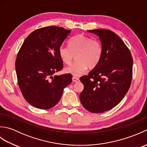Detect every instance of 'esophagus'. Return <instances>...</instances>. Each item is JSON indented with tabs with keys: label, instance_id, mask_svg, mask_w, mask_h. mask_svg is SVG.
<instances>
[{
	"label": "esophagus",
	"instance_id": "1",
	"mask_svg": "<svg viewBox=\"0 0 147 147\" xmlns=\"http://www.w3.org/2000/svg\"><path fill=\"white\" fill-rule=\"evenodd\" d=\"M72 80H73V82H78L79 81H80V79L78 78L74 77V76L73 77V78H72Z\"/></svg>",
	"mask_w": 147,
	"mask_h": 147
}]
</instances>
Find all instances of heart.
Instances as JSON below:
<instances>
[{
  "label": "heart",
  "mask_w": 147,
  "mask_h": 147,
  "mask_svg": "<svg viewBox=\"0 0 147 147\" xmlns=\"http://www.w3.org/2000/svg\"><path fill=\"white\" fill-rule=\"evenodd\" d=\"M103 48L98 40L83 34L71 38L69 41V47L61 45L59 55L65 64H70L74 55L77 61L65 68V71L74 76H80L85 73L88 67H95L102 58Z\"/></svg>",
  "instance_id": "b5f03b06"
}]
</instances>
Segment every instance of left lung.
Wrapping results in <instances>:
<instances>
[{"label":"left lung","mask_w":147,"mask_h":147,"mask_svg":"<svg viewBox=\"0 0 147 147\" xmlns=\"http://www.w3.org/2000/svg\"><path fill=\"white\" fill-rule=\"evenodd\" d=\"M99 36L103 48L99 63L88 75L80 78L84 89L80 99L87 111L101 113L114 107L130 87L133 58L121 38L109 30H89Z\"/></svg>","instance_id":"obj_1"}]
</instances>
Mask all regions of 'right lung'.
<instances>
[{"label":"right lung","mask_w":147,"mask_h":147,"mask_svg":"<svg viewBox=\"0 0 147 147\" xmlns=\"http://www.w3.org/2000/svg\"><path fill=\"white\" fill-rule=\"evenodd\" d=\"M71 30L47 26L31 33L16 60L18 82L24 99L33 107L49 109L57 104L72 74H54L63 68L59 48Z\"/></svg>","instance_id":"right-lung-1"}]
</instances>
